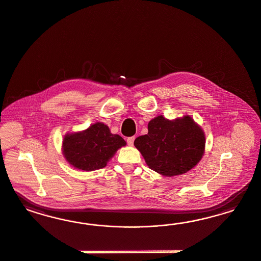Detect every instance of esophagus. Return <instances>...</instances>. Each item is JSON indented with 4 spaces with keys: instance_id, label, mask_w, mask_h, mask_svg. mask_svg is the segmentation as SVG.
Instances as JSON below:
<instances>
[{
    "instance_id": "obj_1",
    "label": "esophagus",
    "mask_w": 261,
    "mask_h": 261,
    "mask_svg": "<svg viewBox=\"0 0 261 261\" xmlns=\"http://www.w3.org/2000/svg\"><path fill=\"white\" fill-rule=\"evenodd\" d=\"M135 141V137H130V138H128L127 139V143H128V145H133L134 144Z\"/></svg>"
}]
</instances>
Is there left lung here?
<instances>
[{
	"label": "left lung",
	"instance_id": "8db88e82",
	"mask_svg": "<svg viewBox=\"0 0 261 261\" xmlns=\"http://www.w3.org/2000/svg\"><path fill=\"white\" fill-rule=\"evenodd\" d=\"M135 146L147 166L164 176L187 173L205 152L202 128L189 115L169 120L158 116L148 123V133L138 137Z\"/></svg>",
	"mask_w": 261,
	"mask_h": 261
}]
</instances>
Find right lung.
I'll return each mask as SVG.
<instances>
[{"instance_id":"1","label":"right lung","mask_w":261,"mask_h":261,"mask_svg":"<svg viewBox=\"0 0 261 261\" xmlns=\"http://www.w3.org/2000/svg\"><path fill=\"white\" fill-rule=\"evenodd\" d=\"M126 145L119 136L112 134L102 122H95L82 132L65 135L62 151L71 166L84 171L105 167L117 150Z\"/></svg>"}]
</instances>
